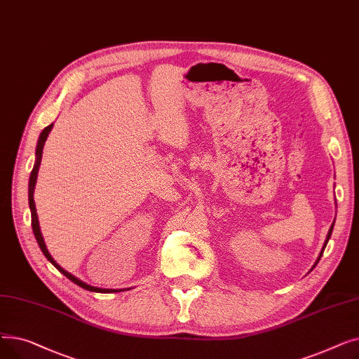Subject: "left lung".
I'll return each mask as SVG.
<instances>
[{
	"mask_svg": "<svg viewBox=\"0 0 359 359\" xmlns=\"http://www.w3.org/2000/svg\"><path fill=\"white\" fill-rule=\"evenodd\" d=\"M332 231H333V225L330 227V230H329V233H327V238H326V241H325V246H323V249H322V253H320V256H318V259H317V262L320 260V257L323 256V252H325V248H326V244H327V241H329V238H330V236H332Z\"/></svg>",
	"mask_w": 359,
	"mask_h": 359,
	"instance_id": "left-lung-1",
	"label": "left lung"
}]
</instances>
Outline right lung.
<instances>
[{
  "label": "right lung",
  "mask_w": 359,
  "mask_h": 359,
  "mask_svg": "<svg viewBox=\"0 0 359 359\" xmlns=\"http://www.w3.org/2000/svg\"><path fill=\"white\" fill-rule=\"evenodd\" d=\"M53 123L48 125L43 130L42 134L39 137V141H37V148H36V163H34V167L32 170V175H30V182H29V205H30V211H32V227H33V233H34V237L37 240V244H39L41 250L43 252V255L46 256V259L52 263V265L58 269L61 273H64L69 280H72L74 284H77L79 287L84 288V290H88V291H93V292H118L119 290H104V288H96V287H91V285H87L86 282L80 280L79 278H75L74 275H71L69 272H67L65 269H62L58 263H56L53 260V257L49 255L48 249H46V244H45V240L42 237V233H41V227H39V221H37V214H36V206H34V199H33V194H34V184H36V179H37V172H39V165H41V161H42V154H43V145H45V141L49 135V132L52 129Z\"/></svg>",
  "instance_id": "right-lung-1"
}]
</instances>
